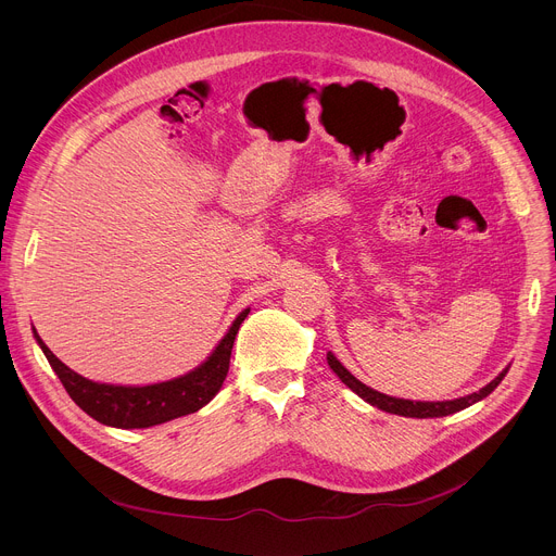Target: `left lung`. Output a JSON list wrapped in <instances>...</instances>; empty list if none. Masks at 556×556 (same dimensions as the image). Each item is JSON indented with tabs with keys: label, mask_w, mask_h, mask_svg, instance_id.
Listing matches in <instances>:
<instances>
[{
	"label": "left lung",
	"mask_w": 556,
	"mask_h": 556,
	"mask_svg": "<svg viewBox=\"0 0 556 556\" xmlns=\"http://www.w3.org/2000/svg\"><path fill=\"white\" fill-rule=\"evenodd\" d=\"M328 365L332 367V371L352 389L356 391L363 401H367L371 407H378L387 414H395V416H405V418H442V416H451L455 412H462L475 403H480L482 399H486V395L504 380L508 367L495 378L491 380L486 387H482L480 391L475 393H468L464 395V399H455V401H442V403H414V401H403V399H391V395H384L367 384H363L358 378H354L339 361L332 352H328Z\"/></svg>",
	"instance_id": "8db88e82"
}]
</instances>
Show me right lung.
Listing matches in <instances>:
<instances>
[{
  "label": "right lung",
  "instance_id": "obj_1",
  "mask_svg": "<svg viewBox=\"0 0 556 556\" xmlns=\"http://www.w3.org/2000/svg\"><path fill=\"white\" fill-rule=\"evenodd\" d=\"M249 307L232 321L226 337L213 350V354L193 371L144 387H123V384H105L92 382L84 376L72 371L63 365L48 345L37 337L39 348L43 350L50 367L63 382L70 399L81 407L88 416L99 420L101 425L116 427V429H147L169 422L174 418L193 414L202 409L206 403L213 401V395L219 391L230 363L232 343L240 330L242 321L249 316Z\"/></svg>",
  "mask_w": 556,
  "mask_h": 556
}]
</instances>
